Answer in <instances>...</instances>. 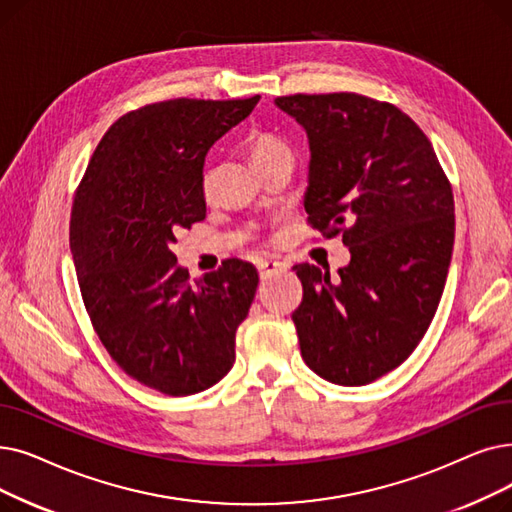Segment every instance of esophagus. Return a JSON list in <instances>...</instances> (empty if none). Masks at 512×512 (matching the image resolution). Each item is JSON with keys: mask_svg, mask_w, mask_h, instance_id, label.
I'll list each match as a JSON object with an SVG mask.
<instances>
[{"mask_svg": "<svg viewBox=\"0 0 512 512\" xmlns=\"http://www.w3.org/2000/svg\"><path fill=\"white\" fill-rule=\"evenodd\" d=\"M259 276L261 278H272L274 274H280V272H284L286 270V265L282 263V261H274V259H263V261H259Z\"/></svg>", "mask_w": 512, "mask_h": 512, "instance_id": "1", "label": "esophagus"}]
</instances>
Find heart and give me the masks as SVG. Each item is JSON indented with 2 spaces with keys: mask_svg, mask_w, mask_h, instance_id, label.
<instances>
[{
  "mask_svg": "<svg viewBox=\"0 0 512 512\" xmlns=\"http://www.w3.org/2000/svg\"><path fill=\"white\" fill-rule=\"evenodd\" d=\"M249 148H251V157L257 167L276 159V157H282V154H288V157H291V148H288V144L282 138L274 136V133H265V131L253 133ZM213 177H215L213 169H207L203 173V192L205 194H209L213 188Z\"/></svg>",
  "mask_w": 512,
  "mask_h": 512,
  "instance_id": "b5f03b06",
  "label": "heart"
}]
</instances>
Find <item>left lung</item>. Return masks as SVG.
<instances>
[{
    "label": "left lung",
    "instance_id": "obj_1",
    "mask_svg": "<svg viewBox=\"0 0 512 512\" xmlns=\"http://www.w3.org/2000/svg\"><path fill=\"white\" fill-rule=\"evenodd\" d=\"M276 106L309 140L307 221L343 234L351 253L335 280L293 268L301 355L330 383L368 385L408 360L435 316L454 247L452 186L429 138L389 102L341 92Z\"/></svg>",
    "mask_w": 512,
    "mask_h": 512
}]
</instances>
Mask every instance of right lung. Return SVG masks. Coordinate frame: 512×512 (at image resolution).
<instances>
[{
	"mask_svg": "<svg viewBox=\"0 0 512 512\" xmlns=\"http://www.w3.org/2000/svg\"><path fill=\"white\" fill-rule=\"evenodd\" d=\"M257 102L177 98L131 110L104 133L75 194L71 253L92 326L125 374L165 395L213 387L236 358L255 265L226 259L190 280L169 244L205 219L207 152Z\"/></svg>",
	"mask_w": 512,
	"mask_h": 512,
	"instance_id": "right-lung-1",
	"label": "right lung"
}]
</instances>
